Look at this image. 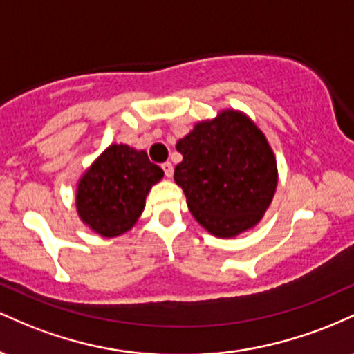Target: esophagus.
<instances>
[{"label":"esophagus","mask_w":354,"mask_h":354,"mask_svg":"<svg viewBox=\"0 0 354 354\" xmlns=\"http://www.w3.org/2000/svg\"><path fill=\"white\" fill-rule=\"evenodd\" d=\"M161 168H163V171H165L166 176H168V178L173 176V165L169 163V161H166V163L161 165Z\"/></svg>","instance_id":"1"}]
</instances>
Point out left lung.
Segmentation results:
<instances>
[{"label":"left lung","instance_id":"1","mask_svg":"<svg viewBox=\"0 0 354 354\" xmlns=\"http://www.w3.org/2000/svg\"><path fill=\"white\" fill-rule=\"evenodd\" d=\"M174 181L196 221L218 238H234L263 218L278 185L266 136L243 113L225 109L181 138Z\"/></svg>","mask_w":354,"mask_h":354}]
</instances>
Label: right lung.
<instances>
[{
    "label": "right lung",
    "mask_w": 354,
    "mask_h": 354,
    "mask_svg": "<svg viewBox=\"0 0 354 354\" xmlns=\"http://www.w3.org/2000/svg\"><path fill=\"white\" fill-rule=\"evenodd\" d=\"M146 151L111 145L84 171L76 188L81 221L104 238L131 230L145 209L146 194L163 178Z\"/></svg>",
    "instance_id": "add662e5"
}]
</instances>
